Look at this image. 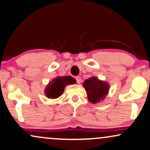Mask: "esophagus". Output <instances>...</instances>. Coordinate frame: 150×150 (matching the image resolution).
Here are the masks:
<instances>
[{
    "label": "esophagus",
    "instance_id": "esophagus-1",
    "mask_svg": "<svg viewBox=\"0 0 150 150\" xmlns=\"http://www.w3.org/2000/svg\"><path fill=\"white\" fill-rule=\"evenodd\" d=\"M76 80L77 83H79V84L81 83V79L80 76H76Z\"/></svg>",
    "mask_w": 150,
    "mask_h": 150
}]
</instances>
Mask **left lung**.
I'll list each match as a JSON object with an SVG mask.
<instances>
[{
  "instance_id": "obj_1",
  "label": "left lung",
  "mask_w": 150,
  "mask_h": 150,
  "mask_svg": "<svg viewBox=\"0 0 150 150\" xmlns=\"http://www.w3.org/2000/svg\"><path fill=\"white\" fill-rule=\"evenodd\" d=\"M83 86L86 91L88 101L92 103H97L103 101L108 94L110 89L108 83L99 80L95 76H92L85 81Z\"/></svg>"
}]
</instances>
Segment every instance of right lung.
I'll list each match as a JSON object with an SVG mask.
<instances>
[{
	"instance_id": "add662e5",
	"label": "right lung",
	"mask_w": 150,
	"mask_h": 150,
	"mask_svg": "<svg viewBox=\"0 0 150 150\" xmlns=\"http://www.w3.org/2000/svg\"><path fill=\"white\" fill-rule=\"evenodd\" d=\"M75 83V79L69 76L55 77L46 87L44 93L49 99H56L62 95L66 86Z\"/></svg>"
}]
</instances>
